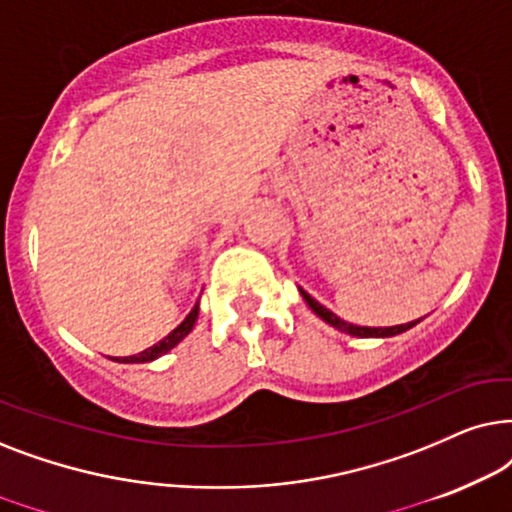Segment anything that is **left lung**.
<instances>
[{"label": "left lung", "instance_id": "8db88e82", "mask_svg": "<svg viewBox=\"0 0 512 512\" xmlns=\"http://www.w3.org/2000/svg\"><path fill=\"white\" fill-rule=\"evenodd\" d=\"M299 292H302L304 302L311 306L316 316H320V318L325 320V323H330L332 327H337V330H342V332H346V335H353V337H395V335H400V332L410 330V327H414V325L419 323V320H412V323L393 325V327H363V325H353V323H346V320H342V318H337L335 313H332L330 309H325L323 304H318L316 299H313V297L309 295V292H304L302 288H299Z\"/></svg>", "mask_w": 512, "mask_h": 512}]
</instances>
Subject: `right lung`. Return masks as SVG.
<instances>
[{"label":"right lung","mask_w":512,"mask_h":512,"mask_svg":"<svg viewBox=\"0 0 512 512\" xmlns=\"http://www.w3.org/2000/svg\"><path fill=\"white\" fill-rule=\"evenodd\" d=\"M196 318H199V304L194 306L192 311H189V316L182 320L180 325L175 327L173 332H170L168 337H163L159 344H154V346H149V349H145L142 353H138V356H126V358H112V360H117V363H149V360H154V358H159V356H163V353H168L170 349H173V346H177L182 342V339H185L189 332H192V327H194V323H196Z\"/></svg>","instance_id":"1"}]
</instances>
